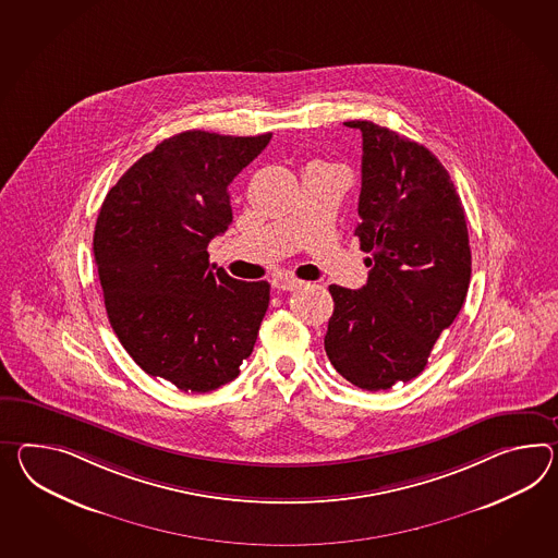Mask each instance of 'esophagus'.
I'll return each instance as SVG.
<instances>
[{
	"mask_svg": "<svg viewBox=\"0 0 558 558\" xmlns=\"http://www.w3.org/2000/svg\"><path fill=\"white\" fill-rule=\"evenodd\" d=\"M272 286L278 290H296L302 286V280L294 278V276H288V274H278L272 278Z\"/></svg>",
	"mask_w": 558,
	"mask_h": 558,
	"instance_id": "1",
	"label": "esophagus"
}]
</instances>
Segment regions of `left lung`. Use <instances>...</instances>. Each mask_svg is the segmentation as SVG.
Wrapping results in <instances>:
<instances>
[{
    "instance_id": "left-lung-1",
    "label": "left lung",
    "mask_w": 558,
    "mask_h": 558,
    "mask_svg": "<svg viewBox=\"0 0 558 558\" xmlns=\"http://www.w3.org/2000/svg\"><path fill=\"white\" fill-rule=\"evenodd\" d=\"M344 124L363 133L354 235L371 270L359 290L328 286L325 351L344 379L385 391L422 373L462 311L472 252L460 195L434 153L371 121Z\"/></svg>"
}]
</instances>
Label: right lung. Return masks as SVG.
Segmentation results:
<instances>
[{"label":"right lung","instance_id":"add662e5","mask_svg":"<svg viewBox=\"0 0 558 558\" xmlns=\"http://www.w3.org/2000/svg\"><path fill=\"white\" fill-rule=\"evenodd\" d=\"M270 138H165L117 181L96 219L110 327L138 367L185 393L235 379L268 311L270 284L211 266L207 245L233 219L228 185Z\"/></svg>","mask_w":558,"mask_h":558}]
</instances>
